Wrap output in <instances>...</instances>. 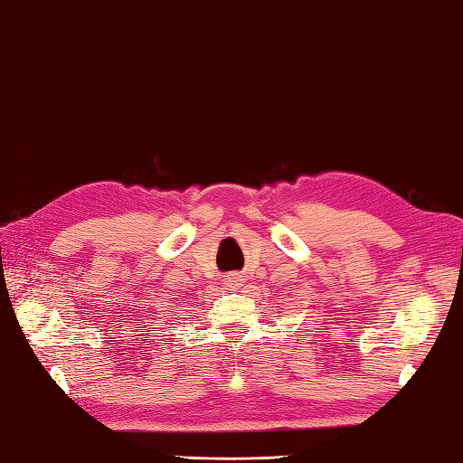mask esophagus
Segmentation results:
<instances>
[{
  "instance_id": "esophagus-1",
  "label": "esophagus",
  "mask_w": 463,
  "mask_h": 463,
  "mask_svg": "<svg viewBox=\"0 0 463 463\" xmlns=\"http://www.w3.org/2000/svg\"><path fill=\"white\" fill-rule=\"evenodd\" d=\"M223 281H225V286H228L230 289H238V288L243 286V273H240V271L228 273V276L223 278Z\"/></svg>"
}]
</instances>
